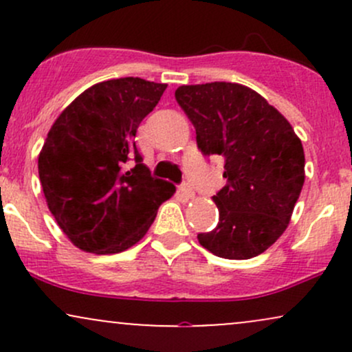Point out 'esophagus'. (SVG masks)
<instances>
[{"instance_id": "34e87169", "label": "esophagus", "mask_w": 352, "mask_h": 352, "mask_svg": "<svg viewBox=\"0 0 352 352\" xmlns=\"http://www.w3.org/2000/svg\"><path fill=\"white\" fill-rule=\"evenodd\" d=\"M180 193H182V195H184V197H187V199H193V197H195V192H193V188L190 187L188 184L182 185V187H180Z\"/></svg>"}]
</instances>
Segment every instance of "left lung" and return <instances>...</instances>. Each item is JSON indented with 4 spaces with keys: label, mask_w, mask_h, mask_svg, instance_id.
Segmentation results:
<instances>
[{
    "label": "left lung",
    "mask_w": 352,
    "mask_h": 352,
    "mask_svg": "<svg viewBox=\"0 0 352 352\" xmlns=\"http://www.w3.org/2000/svg\"><path fill=\"white\" fill-rule=\"evenodd\" d=\"M175 99L205 155L225 159V187L213 197L218 225L199 233L215 256L250 260L288 228L305 184V151L292 124L263 96L236 82L180 86Z\"/></svg>",
    "instance_id": "1"
}]
</instances>
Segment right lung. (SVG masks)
<instances>
[{
	"mask_svg": "<svg viewBox=\"0 0 352 352\" xmlns=\"http://www.w3.org/2000/svg\"><path fill=\"white\" fill-rule=\"evenodd\" d=\"M167 84L120 78L94 84L60 112L38 157L44 199L79 250L120 253L144 238L162 201L175 193L153 179L137 152V127ZM131 156L136 165L127 171Z\"/></svg>",
	"mask_w": 352,
	"mask_h": 352,
	"instance_id": "add662e5",
	"label": "right lung"
}]
</instances>
